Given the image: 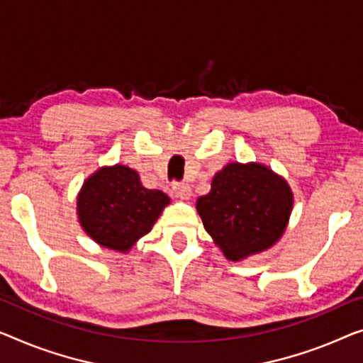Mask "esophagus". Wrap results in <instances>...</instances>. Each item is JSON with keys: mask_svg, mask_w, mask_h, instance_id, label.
<instances>
[{"mask_svg": "<svg viewBox=\"0 0 363 363\" xmlns=\"http://www.w3.org/2000/svg\"><path fill=\"white\" fill-rule=\"evenodd\" d=\"M172 191H174L176 197H179L182 200L191 199V196H192V189L186 182H174L172 184Z\"/></svg>", "mask_w": 363, "mask_h": 363, "instance_id": "obj_1", "label": "esophagus"}]
</instances>
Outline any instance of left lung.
<instances>
[{"mask_svg":"<svg viewBox=\"0 0 363 363\" xmlns=\"http://www.w3.org/2000/svg\"><path fill=\"white\" fill-rule=\"evenodd\" d=\"M294 194L282 176L261 163H230L207 196L197 199L203 228L230 261L272 247L289 223Z\"/></svg>","mask_w":363,"mask_h":363,"instance_id":"8db88e82","label":"left lung"}]
</instances>
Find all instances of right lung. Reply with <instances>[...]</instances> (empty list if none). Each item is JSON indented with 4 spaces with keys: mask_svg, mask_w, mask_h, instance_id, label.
Wrapping results in <instances>:
<instances>
[{
    "mask_svg": "<svg viewBox=\"0 0 363 363\" xmlns=\"http://www.w3.org/2000/svg\"><path fill=\"white\" fill-rule=\"evenodd\" d=\"M158 189L142 186L138 172L123 164L99 167L78 194V218L86 235L107 250L127 252L150 233L169 205Z\"/></svg>",
    "mask_w": 363,
    "mask_h": 363,
    "instance_id": "right-lung-1",
    "label": "right lung"
}]
</instances>
